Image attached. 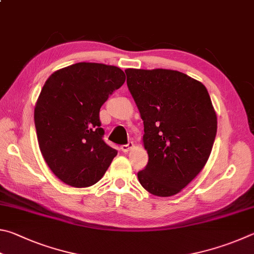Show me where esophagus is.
Wrapping results in <instances>:
<instances>
[{
  "mask_svg": "<svg viewBox=\"0 0 254 254\" xmlns=\"http://www.w3.org/2000/svg\"><path fill=\"white\" fill-rule=\"evenodd\" d=\"M132 148H134V143H132V141H129L127 145H123L122 147H120V149H122L124 153H128Z\"/></svg>",
  "mask_w": 254,
  "mask_h": 254,
  "instance_id": "1",
  "label": "esophagus"
}]
</instances>
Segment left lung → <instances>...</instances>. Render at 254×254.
Returning a JSON list of instances; mask_svg holds the SVG:
<instances>
[{"mask_svg": "<svg viewBox=\"0 0 254 254\" xmlns=\"http://www.w3.org/2000/svg\"><path fill=\"white\" fill-rule=\"evenodd\" d=\"M127 86L144 122L148 154L138 172L141 186L156 196L180 193L205 166L217 119L205 86L168 69H126Z\"/></svg>", "mask_w": 254, "mask_h": 254, "instance_id": "left-lung-1", "label": "left lung"}]
</instances>
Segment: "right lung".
I'll return each mask as SVG.
<instances>
[{
    "label": "right lung",
    "instance_id": "right-lung-1",
    "mask_svg": "<svg viewBox=\"0 0 254 254\" xmlns=\"http://www.w3.org/2000/svg\"><path fill=\"white\" fill-rule=\"evenodd\" d=\"M125 80L118 66L79 62L57 70L44 83L34 125L44 161L64 183L96 184L117 155L102 139L99 111Z\"/></svg>",
    "mask_w": 254,
    "mask_h": 254
}]
</instances>
